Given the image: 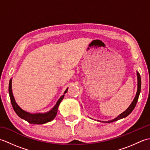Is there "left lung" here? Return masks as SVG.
<instances>
[{"label": "left lung", "instance_id": "left-lung-1", "mask_svg": "<svg viewBox=\"0 0 150 150\" xmlns=\"http://www.w3.org/2000/svg\"><path fill=\"white\" fill-rule=\"evenodd\" d=\"M137 91L135 97L134 98V99H133L132 104H130V106L128 108V109H127L126 111H124L123 113L120 114L119 116L115 118V119H114L113 120H108V121H100V120H99L100 122H106V123L113 122H115V121H117L118 120L122 119V118H125L126 117L129 115L132 112V111L135 108L136 104H137V101H138V98H139V95H140V92H141V75H140L138 71H137Z\"/></svg>", "mask_w": 150, "mask_h": 150}]
</instances>
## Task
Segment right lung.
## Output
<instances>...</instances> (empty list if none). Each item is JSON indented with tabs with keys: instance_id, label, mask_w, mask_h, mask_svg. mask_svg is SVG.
Wrapping results in <instances>:
<instances>
[{
	"instance_id": "obj_1",
	"label": "right lung",
	"mask_w": 150,
	"mask_h": 150,
	"mask_svg": "<svg viewBox=\"0 0 150 150\" xmlns=\"http://www.w3.org/2000/svg\"><path fill=\"white\" fill-rule=\"evenodd\" d=\"M11 81L12 80L11 79L9 83V97H10L12 107L13 108L15 113H17V115L19 117L25 120H26L27 122H28L30 124H45L46 122H50V121H52L53 119H54V118L55 117L57 113V110H58L59 104L60 103H61V101L64 98V95H62V96L60 97L58 101L57 102L55 106H54L50 111H49L48 112L44 113H30L21 109V108L18 106V105L17 104V103L15 102L13 95V93H12ZM68 88L66 89L64 94H65L66 92L68 91Z\"/></svg>"
}]
</instances>
